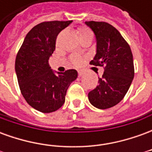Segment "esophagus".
Here are the masks:
<instances>
[{
	"label": "esophagus",
	"instance_id": "obj_1",
	"mask_svg": "<svg viewBox=\"0 0 152 152\" xmlns=\"http://www.w3.org/2000/svg\"><path fill=\"white\" fill-rule=\"evenodd\" d=\"M83 74H84V73H83L82 71H78V76H82Z\"/></svg>",
	"mask_w": 152,
	"mask_h": 152
}]
</instances>
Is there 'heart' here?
I'll return each mask as SVG.
<instances>
[{
	"label": "heart",
	"instance_id": "obj_1",
	"mask_svg": "<svg viewBox=\"0 0 152 152\" xmlns=\"http://www.w3.org/2000/svg\"><path fill=\"white\" fill-rule=\"evenodd\" d=\"M78 34H79V37H86V36H93L92 31H90L89 28H85V27L80 28L78 30ZM71 61L75 66H79L82 62V58H81V57L78 56V55H74L71 58Z\"/></svg>",
	"mask_w": 152,
	"mask_h": 152
}]
</instances>
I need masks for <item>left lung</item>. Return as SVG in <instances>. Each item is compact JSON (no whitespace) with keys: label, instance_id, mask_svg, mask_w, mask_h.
Masks as SVG:
<instances>
[{"label":"left lung","instance_id":"8db88e82","mask_svg":"<svg viewBox=\"0 0 152 152\" xmlns=\"http://www.w3.org/2000/svg\"><path fill=\"white\" fill-rule=\"evenodd\" d=\"M86 24L94 32L97 40V53L89 63L104 68L102 77H99V85L88 94L89 100L97 108H110L124 99L133 81L132 51L112 25L95 21L86 22Z\"/></svg>","mask_w":152,"mask_h":152}]
</instances>
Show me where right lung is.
Segmentation results:
<instances>
[{"mask_svg": "<svg viewBox=\"0 0 152 152\" xmlns=\"http://www.w3.org/2000/svg\"><path fill=\"white\" fill-rule=\"evenodd\" d=\"M72 22H43L35 26L16 56L15 72L22 94L31 107L43 113L63 105L70 84L77 78L75 69L55 74L49 64L58 35Z\"/></svg>", "mask_w": 152, "mask_h": 152, "instance_id": "1", "label": "right lung"}]
</instances>
